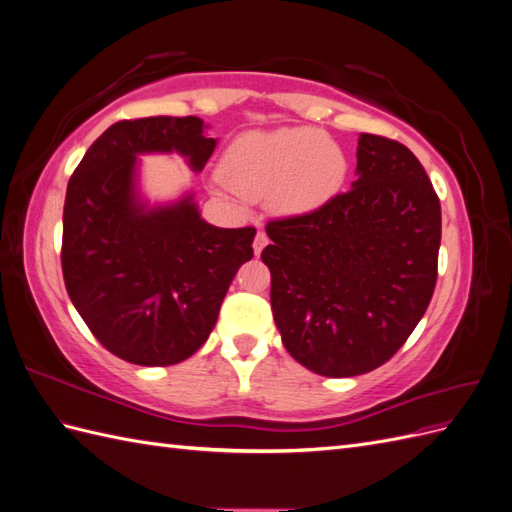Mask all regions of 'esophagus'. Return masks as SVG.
I'll return each instance as SVG.
<instances>
[{
	"instance_id": "34e87169",
	"label": "esophagus",
	"mask_w": 512,
	"mask_h": 512,
	"mask_svg": "<svg viewBox=\"0 0 512 512\" xmlns=\"http://www.w3.org/2000/svg\"><path fill=\"white\" fill-rule=\"evenodd\" d=\"M267 243H269V237H267L265 232H262V230H258V232H256V237H254V254L258 256L262 250H265Z\"/></svg>"
}]
</instances>
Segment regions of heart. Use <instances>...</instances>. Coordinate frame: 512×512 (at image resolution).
I'll use <instances>...</instances> for the list:
<instances>
[{
    "mask_svg": "<svg viewBox=\"0 0 512 512\" xmlns=\"http://www.w3.org/2000/svg\"><path fill=\"white\" fill-rule=\"evenodd\" d=\"M222 192L265 200L286 215L309 213L333 198L348 173L344 151L316 128L239 136L222 160Z\"/></svg>",
    "mask_w": 512,
    "mask_h": 512,
    "instance_id": "heart-1",
    "label": "heart"
}]
</instances>
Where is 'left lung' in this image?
Masks as SVG:
<instances>
[{
    "label": "left lung",
    "mask_w": 512,
    "mask_h": 512,
    "mask_svg": "<svg viewBox=\"0 0 512 512\" xmlns=\"http://www.w3.org/2000/svg\"><path fill=\"white\" fill-rule=\"evenodd\" d=\"M356 175L322 207L269 220L260 254L286 350L327 378L389 361L438 280L442 211L423 164L393 138L361 134Z\"/></svg>",
    "instance_id": "1"
}]
</instances>
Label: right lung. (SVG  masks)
<instances>
[{
    "label": "right lung",
    "mask_w": 512,
    "mask_h": 512,
    "mask_svg": "<svg viewBox=\"0 0 512 512\" xmlns=\"http://www.w3.org/2000/svg\"><path fill=\"white\" fill-rule=\"evenodd\" d=\"M198 117L113 123L68 181L61 271L98 342L134 365H175L207 342L232 277L254 256V226L215 228L188 196L145 211L136 153L179 151L200 170L215 149Z\"/></svg>",
    "instance_id": "obj_1"
}]
</instances>
